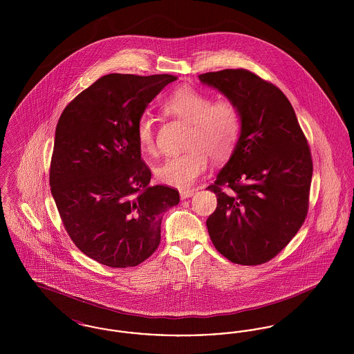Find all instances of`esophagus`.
I'll list each match as a JSON object with an SVG mask.
<instances>
[{
    "label": "esophagus",
    "instance_id": "obj_1",
    "mask_svg": "<svg viewBox=\"0 0 354 354\" xmlns=\"http://www.w3.org/2000/svg\"><path fill=\"white\" fill-rule=\"evenodd\" d=\"M192 195H194V189H182V191H180V198H182V199L191 198Z\"/></svg>",
    "mask_w": 354,
    "mask_h": 354
}]
</instances>
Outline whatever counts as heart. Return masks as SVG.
Here are the masks:
<instances>
[{"label":"heart","instance_id":"b5f03b06","mask_svg":"<svg viewBox=\"0 0 354 354\" xmlns=\"http://www.w3.org/2000/svg\"><path fill=\"white\" fill-rule=\"evenodd\" d=\"M163 111L189 124L185 139L187 150L169 155L156 169L160 182L176 188H187L207 169L208 153L214 160L231 156L243 129V115L235 102L219 100L192 86L182 84L172 90L162 104ZM140 150L155 153L156 140L152 119L142 115L136 124Z\"/></svg>","mask_w":354,"mask_h":354}]
</instances>
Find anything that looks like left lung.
Wrapping results in <instances>:
<instances>
[{"mask_svg": "<svg viewBox=\"0 0 354 354\" xmlns=\"http://www.w3.org/2000/svg\"><path fill=\"white\" fill-rule=\"evenodd\" d=\"M235 102L243 129L214 185L218 205L207 219L209 237L224 257L260 266L281 252L301 228L313 174L308 140L284 93L245 68L201 74Z\"/></svg>", "mask_w": 354, "mask_h": 354, "instance_id": "left-lung-1", "label": "left lung"}]
</instances>
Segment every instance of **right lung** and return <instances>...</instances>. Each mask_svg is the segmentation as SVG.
Segmentation results:
<instances>
[{"instance_id": "1", "label": "right lung", "mask_w": 354, "mask_h": 354, "mask_svg": "<svg viewBox=\"0 0 354 354\" xmlns=\"http://www.w3.org/2000/svg\"><path fill=\"white\" fill-rule=\"evenodd\" d=\"M176 77L107 74L68 103L55 129L51 195L62 224L90 259L111 268L136 267L160 243L162 215L178 189L149 185L136 124Z\"/></svg>"}]
</instances>
